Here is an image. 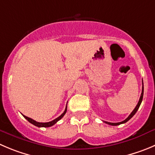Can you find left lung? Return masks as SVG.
I'll use <instances>...</instances> for the list:
<instances>
[{"instance_id":"8db88e82","label":"left lung","mask_w":155,"mask_h":155,"mask_svg":"<svg viewBox=\"0 0 155 155\" xmlns=\"http://www.w3.org/2000/svg\"><path fill=\"white\" fill-rule=\"evenodd\" d=\"M142 84H143V82H142ZM143 94H144V87L142 86V91H141V97H140V99H139V101H138V104H137L136 107H135V108L134 109V110H133V111H132V113H131V114L129 115V116H128V117L126 118V119H125L124 121H123V122H120V123H109V122H104V123H107V124L110 125V126H119V125L123 124V123H126V122H128V121H129V119H130L131 118H132V116H133L134 115H135V113H136L137 110H138V108H139L140 105H141V101H142V99H143Z\"/></svg>"}]
</instances>
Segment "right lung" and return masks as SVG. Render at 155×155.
<instances>
[{"label": "right lung", "mask_w": 155, "mask_h": 155, "mask_svg": "<svg viewBox=\"0 0 155 155\" xmlns=\"http://www.w3.org/2000/svg\"><path fill=\"white\" fill-rule=\"evenodd\" d=\"M66 112H67V106H66L65 110H64V113H63L61 115V116H58V118H56V119H54V120L51 121V122H48V123H39V122H36V121L33 120V119H32L27 117V116H24V115H23V116H24L25 119H27V120L29 121V123H32V124H33V125H34V126H37V127H50V126H53V125L55 124V123H56L57 122H58V121H59L60 119H61V118H62L63 116H64V114H65V113H66Z\"/></svg>", "instance_id": "add662e5"}]
</instances>
